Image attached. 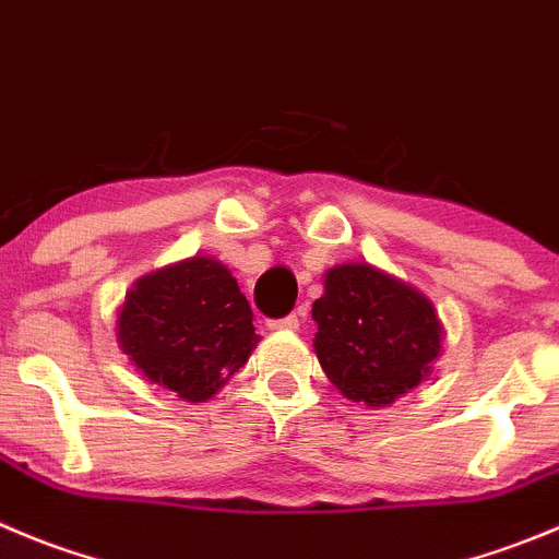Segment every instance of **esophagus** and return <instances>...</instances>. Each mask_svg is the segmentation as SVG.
I'll return each mask as SVG.
<instances>
[{"label":"esophagus","mask_w":559,"mask_h":559,"mask_svg":"<svg viewBox=\"0 0 559 559\" xmlns=\"http://www.w3.org/2000/svg\"><path fill=\"white\" fill-rule=\"evenodd\" d=\"M301 326L299 312H290V316L280 318V321H269V329H285V332H296Z\"/></svg>","instance_id":"1"}]
</instances>
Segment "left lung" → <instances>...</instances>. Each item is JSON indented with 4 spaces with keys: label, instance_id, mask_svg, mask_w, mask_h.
<instances>
[{
    "label": "left lung",
    "instance_id": "8db88e82",
    "mask_svg": "<svg viewBox=\"0 0 559 559\" xmlns=\"http://www.w3.org/2000/svg\"><path fill=\"white\" fill-rule=\"evenodd\" d=\"M312 348L348 401L390 406L430 376L444 326L425 294L370 263L334 265L312 305Z\"/></svg>",
    "mask_w": 559,
    "mask_h": 559
}]
</instances>
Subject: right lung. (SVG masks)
<instances>
[{"mask_svg":"<svg viewBox=\"0 0 559 559\" xmlns=\"http://www.w3.org/2000/svg\"><path fill=\"white\" fill-rule=\"evenodd\" d=\"M258 340L236 276L203 254L140 276L117 312V343L131 365L189 403L214 397Z\"/></svg>","mask_w":559,"mask_h":559,"instance_id":"add662e5","label":"right lung"}]
</instances>
